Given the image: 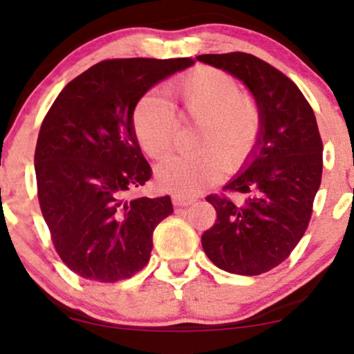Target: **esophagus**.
<instances>
[{"mask_svg":"<svg viewBox=\"0 0 354 354\" xmlns=\"http://www.w3.org/2000/svg\"><path fill=\"white\" fill-rule=\"evenodd\" d=\"M196 201V198H191V196H174L173 203L176 206H189Z\"/></svg>","mask_w":354,"mask_h":354,"instance_id":"esophagus-1","label":"esophagus"}]
</instances>
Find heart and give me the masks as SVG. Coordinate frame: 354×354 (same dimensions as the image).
Here are the masks:
<instances>
[{"label":"heart","instance_id":"b5f03b06","mask_svg":"<svg viewBox=\"0 0 354 354\" xmlns=\"http://www.w3.org/2000/svg\"><path fill=\"white\" fill-rule=\"evenodd\" d=\"M171 104L154 93L138 100L131 128L138 143L154 160L171 151L176 116L198 121L194 151L178 154L156 166L161 188L178 196H194L225 176L241 169L261 136V108L228 73L200 66L166 86Z\"/></svg>","mask_w":354,"mask_h":354}]
</instances>
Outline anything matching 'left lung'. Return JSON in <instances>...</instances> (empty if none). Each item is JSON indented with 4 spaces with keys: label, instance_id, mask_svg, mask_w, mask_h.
<instances>
[{
    "label": "left lung",
    "instance_id": "8db88e82",
    "mask_svg": "<svg viewBox=\"0 0 354 354\" xmlns=\"http://www.w3.org/2000/svg\"><path fill=\"white\" fill-rule=\"evenodd\" d=\"M198 59L241 80L263 115L254 151L243 173L225 186L245 201L206 198L218 218L203 233V250L228 273H266L291 254L311 219L323 173L315 113L293 81L253 55L236 51Z\"/></svg>",
    "mask_w": 354,
    "mask_h": 354
}]
</instances>
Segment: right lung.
Wrapping results in <instances>:
<instances>
[{
  "instance_id": "right-lung-1",
  "label": "right lung",
  "mask_w": 354,
  "mask_h": 354,
  "mask_svg": "<svg viewBox=\"0 0 354 354\" xmlns=\"http://www.w3.org/2000/svg\"><path fill=\"white\" fill-rule=\"evenodd\" d=\"M191 58L104 59L70 81L44 116L35 151L38 200L53 245L81 278L116 283L141 271L171 198L124 200L151 178L131 128L138 100Z\"/></svg>"
}]
</instances>
